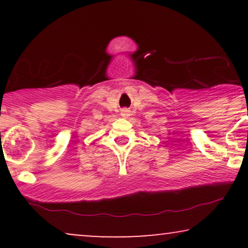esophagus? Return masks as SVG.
Returning <instances> with one entry per match:
<instances>
[{
	"instance_id": "obj_1",
	"label": "esophagus",
	"mask_w": 248,
	"mask_h": 248,
	"mask_svg": "<svg viewBox=\"0 0 248 248\" xmlns=\"http://www.w3.org/2000/svg\"><path fill=\"white\" fill-rule=\"evenodd\" d=\"M123 113H124V114H127V110H124V111H123Z\"/></svg>"
}]
</instances>
